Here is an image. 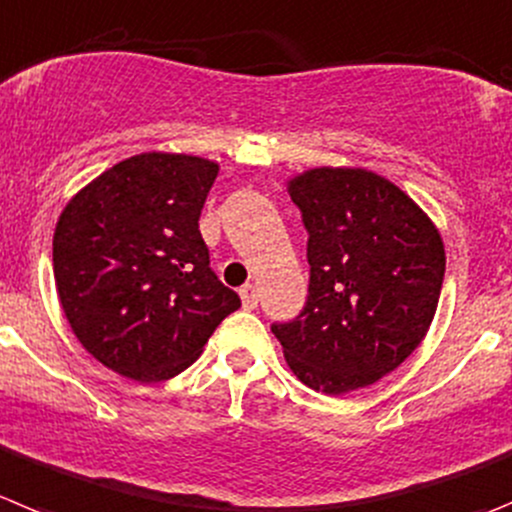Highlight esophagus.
Wrapping results in <instances>:
<instances>
[{
	"instance_id": "34e87169",
	"label": "esophagus",
	"mask_w": 512,
	"mask_h": 512,
	"mask_svg": "<svg viewBox=\"0 0 512 512\" xmlns=\"http://www.w3.org/2000/svg\"><path fill=\"white\" fill-rule=\"evenodd\" d=\"M241 299H243V307L246 309L259 307V292H256V287H253V284H246V287L241 289Z\"/></svg>"
}]
</instances>
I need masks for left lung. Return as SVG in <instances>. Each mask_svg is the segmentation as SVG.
Segmentation results:
<instances>
[{"mask_svg": "<svg viewBox=\"0 0 512 512\" xmlns=\"http://www.w3.org/2000/svg\"><path fill=\"white\" fill-rule=\"evenodd\" d=\"M307 228L309 294L271 332L304 386L340 396L381 381L429 330L444 281L437 225L386 177L317 167L289 180Z\"/></svg>", "mask_w": 512, "mask_h": 512, "instance_id": "obj_1", "label": "left lung"}]
</instances>
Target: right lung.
<instances>
[{
  "label": "right lung",
  "mask_w": 512,
  "mask_h": 512,
  "mask_svg": "<svg viewBox=\"0 0 512 512\" xmlns=\"http://www.w3.org/2000/svg\"><path fill=\"white\" fill-rule=\"evenodd\" d=\"M218 164L144 152L114 164L60 213L53 271L60 307L83 348L139 383L198 360L241 307L210 269L200 210Z\"/></svg>",
  "instance_id": "1"
}]
</instances>
